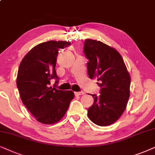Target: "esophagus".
<instances>
[{
	"label": "esophagus",
	"mask_w": 155,
	"mask_h": 155,
	"mask_svg": "<svg viewBox=\"0 0 155 155\" xmlns=\"http://www.w3.org/2000/svg\"><path fill=\"white\" fill-rule=\"evenodd\" d=\"M74 94H75L76 96H82V95L85 94V93H84V91H81V92H74Z\"/></svg>",
	"instance_id": "esophagus-1"
}]
</instances>
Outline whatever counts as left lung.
Instances as JSON below:
<instances>
[{
    "label": "left lung",
    "mask_w": 155,
    "mask_h": 155,
    "mask_svg": "<svg viewBox=\"0 0 155 155\" xmlns=\"http://www.w3.org/2000/svg\"><path fill=\"white\" fill-rule=\"evenodd\" d=\"M84 51L88 59V76L97 78L101 87L100 96L92 95L94 102L88 110V118L99 126H108L117 121L126 108L130 75L122 56L113 47L86 39Z\"/></svg>",
    "instance_id": "left-lung-1"
}]
</instances>
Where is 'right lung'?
Here are the masks:
<instances>
[{
  "instance_id": "right-lung-1",
  "label": "right lung",
  "mask_w": 155,
  "mask_h": 155,
  "mask_svg": "<svg viewBox=\"0 0 155 155\" xmlns=\"http://www.w3.org/2000/svg\"><path fill=\"white\" fill-rule=\"evenodd\" d=\"M67 41H48L34 47L22 59L16 84L24 106L42 124L56 123L64 116L74 97L72 91L52 88L59 49L69 46Z\"/></svg>"
}]
</instances>
